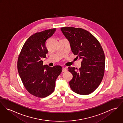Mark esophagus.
Listing matches in <instances>:
<instances>
[{
  "mask_svg": "<svg viewBox=\"0 0 123 123\" xmlns=\"http://www.w3.org/2000/svg\"><path fill=\"white\" fill-rule=\"evenodd\" d=\"M67 70V69H66V68H63L62 69V71L63 72H66Z\"/></svg>",
  "mask_w": 123,
  "mask_h": 123,
  "instance_id": "34e87169",
  "label": "esophagus"
}]
</instances>
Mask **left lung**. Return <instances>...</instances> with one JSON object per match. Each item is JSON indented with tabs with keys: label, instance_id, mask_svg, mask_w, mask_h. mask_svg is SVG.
Segmentation results:
<instances>
[{
	"label": "left lung",
	"instance_id": "8db88e82",
	"mask_svg": "<svg viewBox=\"0 0 123 123\" xmlns=\"http://www.w3.org/2000/svg\"><path fill=\"white\" fill-rule=\"evenodd\" d=\"M61 29L70 42L72 52L82 60L79 70L74 67L68 68L73 75L70 88L78 94L88 95L99 86L104 75L105 56L102 47L96 37L86 30L73 27Z\"/></svg>",
	"mask_w": 123,
	"mask_h": 123
}]
</instances>
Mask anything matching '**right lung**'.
<instances>
[{"mask_svg":"<svg viewBox=\"0 0 123 123\" xmlns=\"http://www.w3.org/2000/svg\"><path fill=\"white\" fill-rule=\"evenodd\" d=\"M56 28L46 30L31 35L24 43L18 56V70L26 89L38 98H45L54 91L55 81L62 68L43 65L46 58L47 40L54 34Z\"/></svg>","mask_w":123,"mask_h":123,"instance_id":"obj_1","label":"right lung"}]
</instances>
